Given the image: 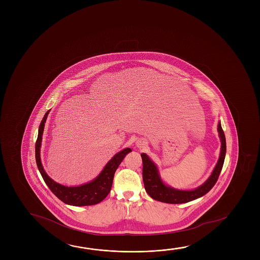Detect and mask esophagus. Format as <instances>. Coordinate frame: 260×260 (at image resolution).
Here are the masks:
<instances>
[{"label": "esophagus", "mask_w": 260, "mask_h": 260, "mask_svg": "<svg viewBox=\"0 0 260 260\" xmlns=\"http://www.w3.org/2000/svg\"><path fill=\"white\" fill-rule=\"evenodd\" d=\"M138 145V144H137ZM138 147H140V148H141V144L138 145Z\"/></svg>", "instance_id": "esophagus-1"}]
</instances>
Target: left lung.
<instances>
[{
  "label": "left lung",
  "instance_id": "left-lung-1",
  "mask_svg": "<svg viewBox=\"0 0 260 260\" xmlns=\"http://www.w3.org/2000/svg\"><path fill=\"white\" fill-rule=\"evenodd\" d=\"M217 132L221 142V148H220V155L218 157L217 164L214 168L212 173L209 176V179H207L202 185H200V187L190 190L178 189L167 185L162 180L157 165L149 158L147 154L141 153V156L143 162V169H142L143 183H144L145 189L149 196L151 197L153 200L164 202V203L181 204V203H187L192 200H197L206 195L217 182L225 160L226 145H225V134L222 129L220 121L217 124Z\"/></svg>",
  "mask_w": 260,
  "mask_h": 260
}]
</instances>
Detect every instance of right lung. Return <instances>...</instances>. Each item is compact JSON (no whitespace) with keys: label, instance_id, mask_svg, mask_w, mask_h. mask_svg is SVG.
Here are the masks:
<instances>
[{"label":"right lung","instance_id":"obj_1","mask_svg":"<svg viewBox=\"0 0 260 260\" xmlns=\"http://www.w3.org/2000/svg\"><path fill=\"white\" fill-rule=\"evenodd\" d=\"M50 111L51 110H49L45 113L42 122L40 124L38 138L35 144L36 163L43 180L45 181V183L51 189V192L65 204L77 206V207L98 204L100 202H102L111 191L116 170L123 160L125 156L132 151V149L126 148L119 151L118 153H116L108 161L105 167L103 168V171H101V173L89 182L82 184L80 186H75V187H68V186L57 183L45 172L41 160V147H42V141H43V129H44L45 122Z\"/></svg>","mask_w":260,"mask_h":260}]
</instances>
